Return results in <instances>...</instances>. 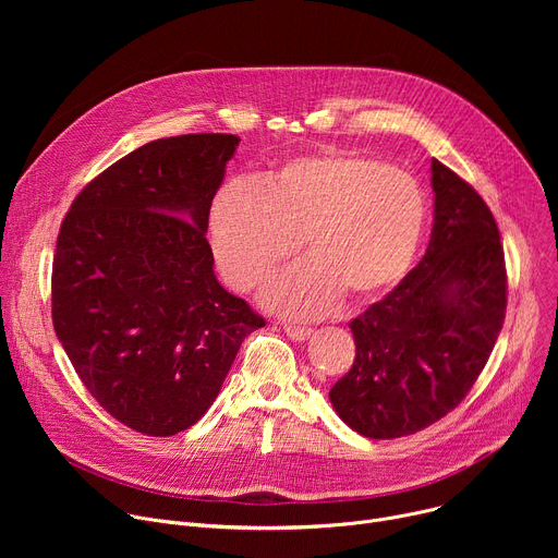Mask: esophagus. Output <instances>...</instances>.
Returning <instances> with one entry per match:
<instances>
[{"label":"esophagus","mask_w":558,"mask_h":558,"mask_svg":"<svg viewBox=\"0 0 558 558\" xmlns=\"http://www.w3.org/2000/svg\"><path fill=\"white\" fill-rule=\"evenodd\" d=\"M284 333L295 340V342H304L311 336L308 327H300V325H284Z\"/></svg>","instance_id":"1"}]
</instances>
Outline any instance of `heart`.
<instances>
[{
	"instance_id": "b5f03b06",
	"label": "heart",
	"mask_w": 558,
	"mask_h": 558,
	"mask_svg": "<svg viewBox=\"0 0 558 558\" xmlns=\"http://www.w3.org/2000/svg\"><path fill=\"white\" fill-rule=\"evenodd\" d=\"M420 183L373 156L320 149L287 158L250 181H229L211 198L207 238L233 289H254L300 247L311 260L278 276L265 298L291 315L329 313L381 295L411 269L426 231Z\"/></svg>"
}]
</instances>
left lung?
Wrapping results in <instances>:
<instances>
[{
    "instance_id": "8db88e82",
    "label": "left lung",
    "mask_w": 558,
    "mask_h": 558,
    "mask_svg": "<svg viewBox=\"0 0 558 558\" xmlns=\"http://www.w3.org/2000/svg\"><path fill=\"white\" fill-rule=\"evenodd\" d=\"M433 190L426 256L349 325L355 360L329 390L347 426L371 439L413 435L457 409L506 320L508 274L490 207L437 158Z\"/></svg>"
}]
</instances>
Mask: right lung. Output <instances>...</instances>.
<instances>
[{
	"instance_id": "obj_1",
	"label": "right lung",
	"mask_w": 558,
	"mask_h": 558,
	"mask_svg": "<svg viewBox=\"0 0 558 558\" xmlns=\"http://www.w3.org/2000/svg\"><path fill=\"white\" fill-rule=\"evenodd\" d=\"M241 138H156L72 201L52 260V325L78 379L123 426L170 437L211 407L265 327L214 276L207 211Z\"/></svg>"
}]
</instances>
